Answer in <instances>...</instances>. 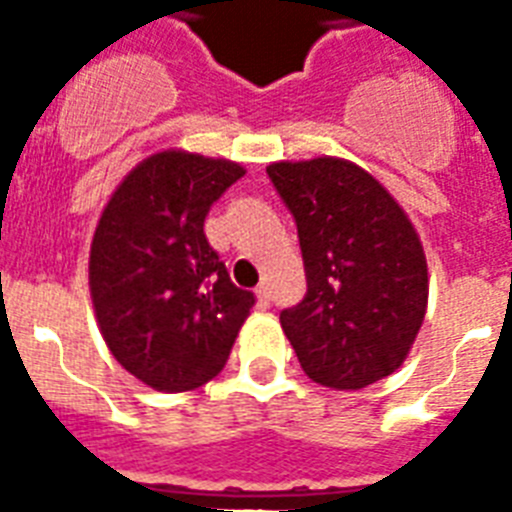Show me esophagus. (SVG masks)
<instances>
[{"label": "esophagus", "mask_w": 512, "mask_h": 512, "mask_svg": "<svg viewBox=\"0 0 512 512\" xmlns=\"http://www.w3.org/2000/svg\"><path fill=\"white\" fill-rule=\"evenodd\" d=\"M255 297H257V305H260V308H271V292H268V287H265V284H260V287L255 289Z\"/></svg>", "instance_id": "obj_1"}]
</instances>
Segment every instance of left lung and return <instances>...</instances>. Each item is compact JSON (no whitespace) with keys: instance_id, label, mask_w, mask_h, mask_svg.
Masks as SVG:
<instances>
[{"instance_id":"left-lung-1","label":"left lung","mask_w":512,"mask_h":512,"mask_svg":"<svg viewBox=\"0 0 512 512\" xmlns=\"http://www.w3.org/2000/svg\"><path fill=\"white\" fill-rule=\"evenodd\" d=\"M268 177L295 215L303 249L308 292L281 311L303 372L335 390L393 374L428 311V260L404 207L337 156L273 162Z\"/></svg>"}]
</instances>
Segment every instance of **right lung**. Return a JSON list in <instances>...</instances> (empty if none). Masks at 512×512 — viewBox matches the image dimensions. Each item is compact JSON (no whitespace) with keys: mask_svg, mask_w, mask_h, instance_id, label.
<instances>
[{"mask_svg":"<svg viewBox=\"0 0 512 512\" xmlns=\"http://www.w3.org/2000/svg\"><path fill=\"white\" fill-rule=\"evenodd\" d=\"M244 172L167 148L132 167L100 212L92 308L108 350L148 388L185 393L215 380L255 305L204 236L209 207Z\"/></svg>","mask_w":512,"mask_h":512,"instance_id":"add662e5","label":"right lung"}]
</instances>
